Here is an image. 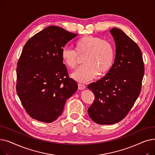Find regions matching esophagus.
I'll return each mask as SVG.
<instances>
[{"mask_svg":"<svg viewBox=\"0 0 155 155\" xmlns=\"http://www.w3.org/2000/svg\"><path fill=\"white\" fill-rule=\"evenodd\" d=\"M78 89H80V90H84V88H85V85H84V84H78Z\"/></svg>","mask_w":155,"mask_h":155,"instance_id":"esophagus-1","label":"esophagus"}]
</instances>
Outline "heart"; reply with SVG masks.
Wrapping results in <instances>:
<instances>
[{"label": "heart", "instance_id": "1", "mask_svg": "<svg viewBox=\"0 0 155 155\" xmlns=\"http://www.w3.org/2000/svg\"><path fill=\"white\" fill-rule=\"evenodd\" d=\"M76 51L64 47L61 52V59L67 67L74 69L79 63L80 56H84L83 66L72 74V77L81 82L94 78L97 73L104 75L111 68L114 60V48L111 43L100 37L86 35L75 43Z\"/></svg>", "mask_w": 155, "mask_h": 155}]
</instances>
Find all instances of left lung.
I'll return each instance as SVG.
<instances>
[{"mask_svg":"<svg viewBox=\"0 0 155 155\" xmlns=\"http://www.w3.org/2000/svg\"><path fill=\"white\" fill-rule=\"evenodd\" d=\"M116 43V58L102 78L88 85L95 99L88 109L90 117L99 124H113L123 120L139 97L144 74L140 47L117 28L110 30Z\"/></svg>","mask_w":155,"mask_h":155,"instance_id":"1","label":"left lung"}]
</instances>
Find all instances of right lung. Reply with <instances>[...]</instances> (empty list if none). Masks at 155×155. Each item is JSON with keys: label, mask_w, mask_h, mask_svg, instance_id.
<instances>
[{"label": "right lung", "mask_w": 155, "mask_h": 155, "mask_svg": "<svg viewBox=\"0 0 155 155\" xmlns=\"http://www.w3.org/2000/svg\"><path fill=\"white\" fill-rule=\"evenodd\" d=\"M78 35L55 26L31 37L18 60L16 91L32 119L50 123L61 115L66 101L78 88L61 56L63 47Z\"/></svg>", "instance_id": "right-lung-1"}]
</instances>
